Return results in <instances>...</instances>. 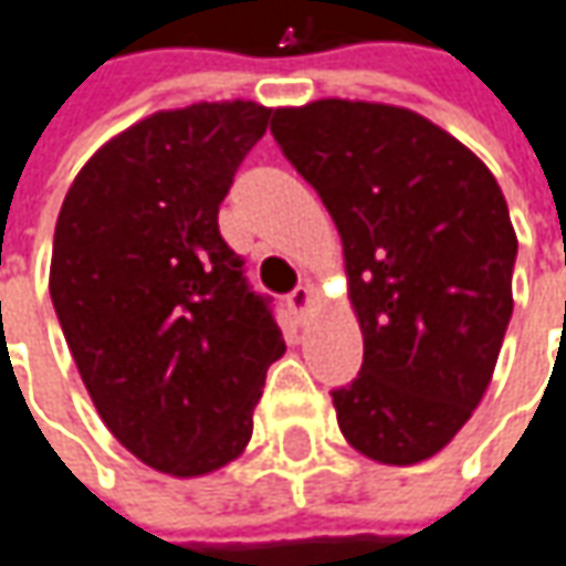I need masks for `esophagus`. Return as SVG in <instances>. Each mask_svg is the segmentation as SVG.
Instances as JSON below:
<instances>
[{
    "mask_svg": "<svg viewBox=\"0 0 566 566\" xmlns=\"http://www.w3.org/2000/svg\"><path fill=\"white\" fill-rule=\"evenodd\" d=\"M311 304H314V287L311 284H297L294 291H287V307H291V314L297 316V319L307 316Z\"/></svg>",
    "mask_w": 566,
    "mask_h": 566,
    "instance_id": "obj_1",
    "label": "esophagus"
}]
</instances>
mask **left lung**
<instances>
[{"label":"left lung","instance_id":"8db88e82","mask_svg":"<svg viewBox=\"0 0 566 566\" xmlns=\"http://www.w3.org/2000/svg\"><path fill=\"white\" fill-rule=\"evenodd\" d=\"M272 137L346 250L365 358L329 390L339 429L381 464L432 458L481 403L513 316L506 198L474 153L407 108L323 98L279 108Z\"/></svg>","mask_w":566,"mask_h":566}]
</instances>
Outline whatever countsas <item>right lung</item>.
Instances as JSON below:
<instances>
[{
	"label": "right lung",
	"instance_id": "obj_1",
	"mask_svg": "<svg viewBox=\"0 0 566 566\" xmlns=\"http://www.w3.org/2000/svg\"><path fill=\"white\" fill-rule=\"evenodd\" d=\"M269 115L201 102L147 117L85 163L56 217L66 346L117 442L163 474L198 478L247 449L284 352L272 297L217 227Z\"/></svg>",
	"mask_w": 566,
	"mask_h": 566
}]
</instances>
